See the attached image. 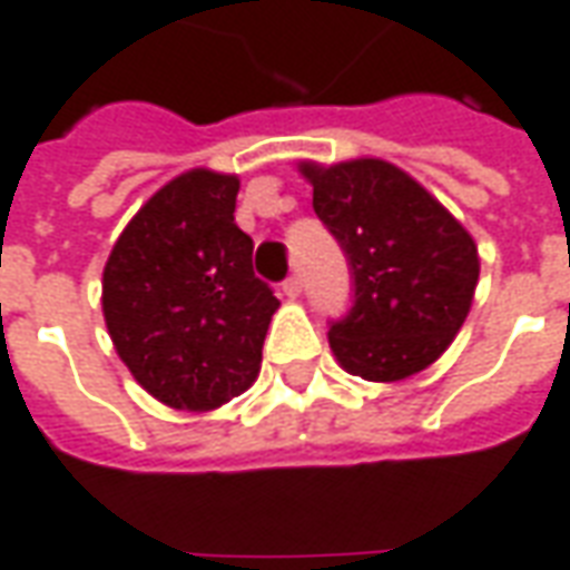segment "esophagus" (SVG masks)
Instances as JSON below:
<instances>
[{"label":"esophagus","instance_id":"34e87169","mask_svg":"<svg viewBox=\"0 0 570 570\" xmlns=\"http://www.w3.org/2000/svg\"><path fill=\"white\" fill-rule=\"evenodd\" d=\"M284 293L289 298L302 296V277H298V274H289V277H286V281H284Z\"/></svg>","mask_w":570,"mask_h":570}]
</instances>
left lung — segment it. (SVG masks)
<instances>
[{"label":"left lung","instance_id":"8db88e82","mask_svg":"<svg viewBox=\"0 0 570 570\" xmlns=\"http://www.w3.org/2000/svg\"><path fill=\"white\" fill-rule=\"evenodd\" d=\"M302 175L352 274V308L330 321L333 354L370 382L425 370L469 314L479 284L475 240L392 163H302Z\"/></svg>","mask_w":570,"mask_h":570}]
</instances>
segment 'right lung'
Listing matches in <instances>:
<instances>
[{
  "label": "right lung",
  "instance_id": "right-lung-1",
  "mask_svg": "<svg viewBox=\"0 0 570 570\" xmlns=\"http://www.w3.org/2000/svg\"><path fill=\"white\" fill-rule=\"evenodd\" d=\"M237 175L190 169L138 209L105 265V321L122 364L178 410H213L258 376L277 296L234 222Z\"/></svg>",
  "mask_w": 570,
  "mask_h": 570
}]
</instances>
